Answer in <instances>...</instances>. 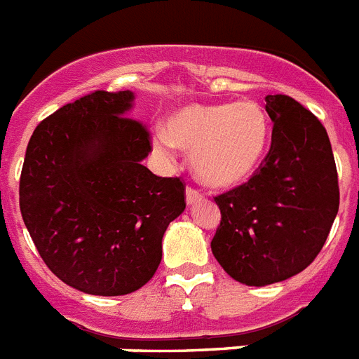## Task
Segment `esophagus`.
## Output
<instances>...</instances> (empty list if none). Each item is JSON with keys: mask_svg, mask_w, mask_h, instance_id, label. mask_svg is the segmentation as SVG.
Instances as JSON below:
<instances>
[{"mask_svg": "<svg viewBox=\"0 0 359 359\" xmlns=\"http://www.w3.org/2000/svg\"><path fill=\"white\" fill-rule=\"evenodd\" d=\"M201 201H204V195L201 194V191H197V189L194 188H188L186 189V204H197L201 203Z\"/></svg>", "mask_w": 359, "mask_h": 359, "instance_id": "34e87169", "label": "esophagus"}]
</instances>
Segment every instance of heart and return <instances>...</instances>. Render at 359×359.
I'll list each match as a JSON object with an SVG mask.
<instances>
[{"label":"heart","instance_id":"obj_1","mask_svg":"<svg viewBox=\"0 0 359 359\" xmlns=\"http://www.w3.org/2000/svg\"><path fill=\"white\" fill-rule=\"evenodd\" d=\"M266 142V114L248 98L184 105L168 118L165 129L153 135V144L164 155L177 146L191 153L195 175L213 188L246 182L263 161Z\"/></svg>","mask_w":359,"mask_h":359}]
</instances>
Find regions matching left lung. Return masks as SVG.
I'll list each match as a JSON object with an SVG mask.
<instances>
[{
  "mask_svg": "<svg viewBox=\"0 0 359 359\" xmlns=\"http://www.w3.org/2000/svg\"><path fill=\"white\" fill-rule=\"evenodd\" d=\"M272 146L254 177L215 197L221 226L212 252L224 272L266 287L303 272L338 215V171L327 129L299 102L268 95Z\"/></svg>",
  "mask_w": 359,
  "mask_h": 359,
  "instance_id": "obj_1",
  "label": "left lung"
}]
</instances>
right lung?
<instances>
[{
  "label": "right lung",
  "mask_w": 359,
  "mask_h": 359,
  "mask_svg": "<svg viewBox=\"0 0 359 359\" xmlns=\"http://www.w3.org/2000/svg\"><path fill=\"white\" fill-rule=\"evenodd\" d=\"M135 93L95 91L34 129L20 210L45 264L93 296L142 288L162 259L165 228L184 212V184L142 161L149 133L128 116Z\"/></svg>",
  "instance_id": "1"
}]
</instances>
